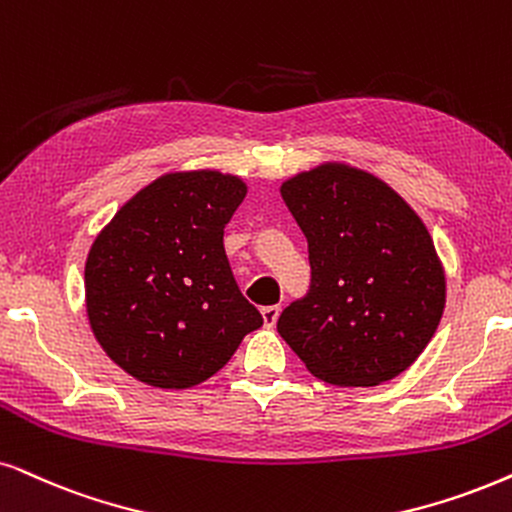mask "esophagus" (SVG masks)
I'll return each instance as SVG.
<instances>
[{"label": "esophagus", "instance_id": "esophagus-1", "mask_svg": "<svg viewBox=\"0 0 512 512\" xmlns=\"http://www.w3.org/2000/svg\"><path fill=\"white\" fill-rule=\"evenodd\" d=\"M278 314H281V307L278 304H269V307H262V319L267 326H274L278 321Z\"/></svg>", "mask_w": 512, "mask_h": 512}]
</instances>
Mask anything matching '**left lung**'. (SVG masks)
<instances>
[{
  "instance_id": "obj_1",
  "label": "left lung",
  "mask_w": 512,
  "mask_h": 512,
  "mask_svg": "<svg viewBox=\"0 0 512 512\" xmlns=\"http://www.w3.org/2000/svg\"><path fill=\"white\" fill-rule=\"evenodd\" d=\"M281 196L312 267L307 295L278 316L281 338L326 383L397 378L428 347L446 302L423 219L385 181L340 163L295 174Z\"/></svg>"
}]
</instances>
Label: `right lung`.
Wrapping results in <instances>:
<instances>
[{"instance_id":"1","label":"right lung","mask_w":512,"mask_h":512,"mask_svg":"<svg viewBox=\"0 0 512 512\" xmlns=\"http://www.w3.org/2000/svg\"><path fill=\"white\" fill-rule=\"evenodd\" d=\"M245 193L243 179L217 170L163 174L96 236L84 264L89 326L132 378L193 387L262 326L224 252Z\"/></svg>"}]
</instances>
